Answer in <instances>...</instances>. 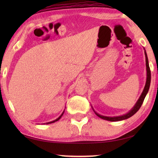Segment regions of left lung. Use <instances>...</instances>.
Returning a JSON list of instances; mask_svg holds the SVG:
<instances>
[{
  "label": "left lung",
  "instance_id": "1",
  "mask_svg": "<svg viewBox=\"0 0 158 158\" xmlns=\"http://www.w3.org/2000/svg\"><path fill=\"white\" fill-rule=\"evenodd\" d=\"M144 53H145V56H146V84L145 86H144V89L143 90V92L141 93V94L140 95L139 98L138 99V100L137 101V102L135 105V106L131 109V110L127 112V114H125L124 115H121V116H102V115L99 114L97 113L94 109H93V106L92 109L94 111L95 114L97 115L98 117H100V118H102L104 120H106V121H123V120H125L130 118L131 116H132L134 114L137 113L139 109H140L141 106L142 105L143 102L145 99L146 95H147V93L148 92L149 88H150V84H151V70H150V68H149V64H148V56H147V53L146 52V50L144 49Z\"/></svg>",
  "mask_w": 158,
  "mask_h": 158
}]
</instances>
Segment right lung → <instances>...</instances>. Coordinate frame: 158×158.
<instances>
[{
    "label": "right lung",
    "instance_id": "right-lung-1",
    "mask_svg": "<svg viewBox=\"0 0 158 158\" xmlns=\"http://www.w3.org/2000/svg\"><path fill=\"white\" fill-rule=\"evenodd\" d=\"M64 111H65V110H64V111H63V113H62V114H61V115H60V116L59 117H58V118H56V120H54V121H51V122H48V123H46V124H50V123H55V122H56V121H58V120H59V119L60 118H61V116H63V114H64ZM44 124H45V123H44Z\"/></svg>",
    "mask_w": 158,
    "mask_h": 158
}]
</instances>
